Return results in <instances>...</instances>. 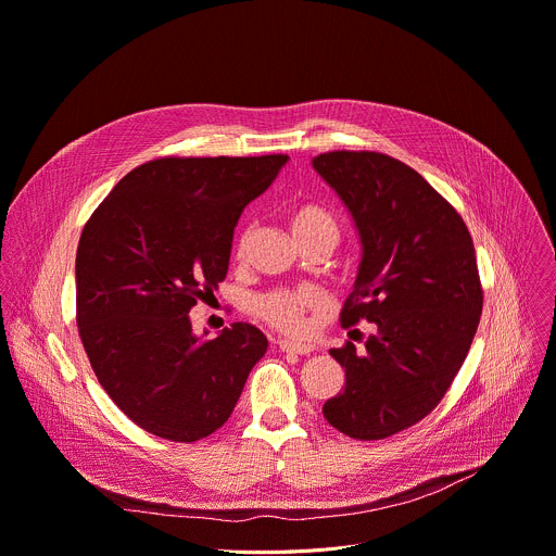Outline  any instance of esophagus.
<instances>
[{
  "label": "esophagus",
  "mask_w": 556,
  "mask_h": 556,
  "mask_svg": "<svg viewBox=\"0 0 556 556\" xmlns=\"http://www.w3.org/2000/svg\"><path fill=\"white\" fill-rule=\"evenodd\" d=\"M279 350L281 352H290V355H311L313 352V345L308 343H296V341H288V339H279L277 341Z\"/></svg>",
  "instance_id": "esophagus-1"
}]
</instances>
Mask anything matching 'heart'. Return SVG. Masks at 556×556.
Listing matches in <instances>:
<instances>
[{
	"mask_svg": "<svg viewBox=\"0 0 556 556\" xmlns=\"http://www.w3.org/2000/svg\"><path fill=\"white\" fill-rule=\"evenodd\" d=\"M290 228L296 241H308L315 237H330L337 241L339 235L334 217L317 204H301L292 208ZM245 245L248 235H241L237 241V257L245 255ZM319 304L321 294L315 288H275L260 294L252 304V311L275 330L296 334L304 330L306 313L315 311Z\"/></svg>",
	"mask_w": 556,
	"mask_h": 556,
	"instance_id": "heart-1",
	"label": "heart"
}]
</instances>
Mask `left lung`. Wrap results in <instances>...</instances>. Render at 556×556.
Segmentation results:
<instances>
[{
    "label": "left lung",
    "mask_w": 556,
    "mask_h": 556,
    "mask_svg": "<svg viewBox=\"0 0 556 556\" xmlns=\"http://www.w3.org/2000/svg\"><path fill=\"white\" fill-rule=\"evenodd\" d=\"M362 237L364 255L341 326L370 321L366 350L332 348L345 388L324 403L339 432L377 441L430 415L472 345L483 288L462 215L410 166L372 150L313 160Z\"/></svg>",
    "instance_id": "8db88e82"
}]
</instances>
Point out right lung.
<instances>
[{"label": "right lung", "mask_w": 556, "mask_h": 556, "mask_svg": "<svg viewBox=\"0 0 556 556\" xmlns=\"http://www.w3.org/2000/svg\"><path fill=\"white\" fill-rule=\"evenodd\" d=\"M288 155L160 157L130 170L86 222L77 328L94 377L146 432L192 443L222 428L268 348L232 324L192 332L190 308L226 279L243 208Z\"/></svg>", "instance_id": "add662e5"}]
</instances>
